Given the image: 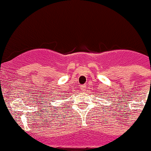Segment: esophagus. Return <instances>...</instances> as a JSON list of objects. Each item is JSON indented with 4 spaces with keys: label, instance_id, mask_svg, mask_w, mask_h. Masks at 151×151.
I'll list each match as a JSON object with an SVG mask.
<instances>
[{
    "label": "esophagus",
    "instance_id": "34e87169",
    "mask_svg": "<svg viewBox=\"0 0 151 151\" xmlns=\"http://www.w3.org/2000/svg\"><path fill=\"white\" fill-rule=\"evenodd\" d=\"M86 89V84H83V85H81V89H82V90H85Z\"/></svg>",
    "mask_w": 151,
    "mask_h": 151
}]
</instances>
